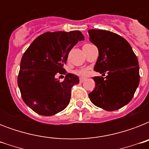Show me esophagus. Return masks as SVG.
Segmentation results:
<instances>
[{
	"label": "esophagus",
	"instance_id": "obj_1",
	"mask_svg": "<svg viewBox=\"0 0 149 149\" xmlns=\"http://www.w3.org/2000/svg\"><path fill=\"white\" fill-rule=\"evenodd\" d=\"M85 79H86L85 77H80V78H79V82H80V83H83V82L85 80Z\"/></svg>",
	"mask_w": 149,
	"mask_h": 149
}]
</instances>
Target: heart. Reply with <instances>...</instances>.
I'll return each mask as SVG.
<instances>
[{"label": "heart", "mask_w": 149, "mask_h": 149, "mask_svg": "<svg viewBox=\"0 0 149 149\" xmlns=\"http://www.w3.org/2000/svg\"><path fill=\"white\" fill-rule=\"evenodd\" d=\"M76 72H77V74L79 75V76H86L87 74V71L86 70H79Z\"/></svg>", "instance_id": "heart-1"}]
</instances>
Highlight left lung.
Wrapping results in <instances>:
<instances>
[{"label": "left lung", "mask_w": 149, "mask_h": 149, "mask_svg": "<svg viewBox=\"0 0 149 149\" xmlns=\"http://www.w3.org/2000/svg\"><path fill=\"white\" fill-rule=\"evenodd\" d=\"M88 33L99 52L94 70L107 73L105 78L93 77L95 89L89 97L98 107L116 111L131 101L139 86V61L129 43L118 34L100 29H91Z\"/></svg>", "instance_id": "8db88e82"}]
</instances>
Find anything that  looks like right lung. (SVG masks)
I'll return each instance as SVG.
<instances>
[{
	"label": "right lung",
	"mask_w": 149,
	"mask_h": 149,
	"mask_svg": "<svg viewBox=\"0 0 149 149\" xmlns=\"http://www.w3.org/2000/svg\"><path fill=\"white\" fill-rule=\"evenodd\" d=\"M83 40L84 36L79 31L45 32L24 52L17 85L24 102L36 113L52 116L68 106L71 89L79 84V77L67 73L59 82L55 76L66 73L63 65L68 54L78 41Z\"/></svg>",
	"instance_id": "obj_1"
}]
</instances>
